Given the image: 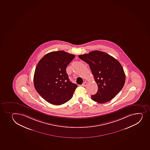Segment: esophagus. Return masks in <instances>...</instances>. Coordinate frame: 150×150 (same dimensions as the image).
<instances>
[{
  "instance_id": "esophagus-1",
  "label": "esophagus",
  "mask_w": 150,
  "mask_h": 150,
  "mask_svg": "<svg viewBox=\"0 0 150 150\" xmlns=\"http://www.w3.org/2000/svg\"><path fill=\"white\" fill-rule=\"evenodd\" d=\"M87 84H88V83L86 82H85L83 83V84H82V86H83V87H86V86H87Z\"/></svg>"
}]
</instances>
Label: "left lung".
<instances>
[{
  "instance_id": "1",
  "label": "left lung",
  "mask_w": 150,
  "mask_h": 150,
  "mask_svg": "<svg viewBox=\"0 0 150 150\" xmlns=\"http://www.w3.org/2000/svg\"><path fill=\"white\" fill-rule=\"evenodd\" d=\"M79 57L89 65L98 86L97 93L91 96L92 100L104 103L114 98L125 83V73L119 61L99 51L81 54Z\"/></svg>"
}]
</instances>
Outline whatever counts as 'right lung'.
I'll return each instance as SVG.
<instances>
[{"instance_id": "right-lung-1", "label": "right lung", "mask_w": 150, "mask_h": 150, "mask_svg": "<svg viewBox=\"0 0 150 150\" xmlns=\"http://www.w3.org/2000/svg\"><path fill=\"white\" fill-rule=\"evenodd\" d=\"M75 55L59 51L40 59L34 72V87L45 100L53 105L65 103L72 97L77 85L70 82L66 69Z\"/></svg>"}]
</instances>
